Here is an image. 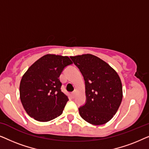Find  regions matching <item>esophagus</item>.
<instances>
[{
    "instance_id": "esophagus-1",
    "label": "esophagus",
    "mask_w": 149,
    "mask_h": 149,
    "mask_svg": "<svg viewBox=\"0 0 149 149\" xmlns=\"http://www.w3.org/2000/svg\"><path fill=\"white\" fill-rule=\"evenodd\" d=\"M76 93H77V90L75 89V90H74L72 92V97H74L75 95H76Z\"/></svg>"
}]
</instances>
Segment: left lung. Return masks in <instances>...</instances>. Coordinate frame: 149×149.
<instances>
[{"mask_svg": "<svg viewBox=\"0 0 149 149\" xmlns=\"http://www.w3.org/2000/svg\"><path fill=\"white\" fill-rule=\"evenodd\" d=\"M85 80L86 101L79 108L85 121L93 125H102L117 113L122 98L121 79L107 62L91 54L71 56Z\"/></svg>", "mask_w": 149, "mask_h": 149, "instance_id": "left-lung-1", "label": "left lung"}]
</instances>
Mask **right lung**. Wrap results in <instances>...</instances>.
<instances>
[{
	"mask_svg": "<svg viewBox=\"0 0 149 149\" xmlns=\"http://www.w3.org/2000/svg\"><path fill=\"white\" fill-rule=\"evenodd\" d=\"M72 64L68 56L47 54L28 69L20 82L19 95L24 109L30 117L47 122L62 113L68 98L61 90L59 77Z\"/></svg>",
	"mask_w": 149,
	"mask_h": 149,
	"instance_id": "add662e5",
	"label": "right lung"
}]
</instances>
